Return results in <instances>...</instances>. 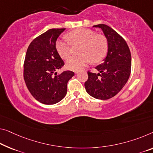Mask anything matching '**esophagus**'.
<instances>
[{
	"instance_id": "1",
	"label": "esophagus",
	"mask_w": 153,
	"mask_h": 153,
	"mask_svg": "<svg viewBox=\"0 0 153 153\" xmlns=\"http://www.w3.org/2000/svg\"><path fill=\"white\" fill-rule=\"evenodd\" d=\"M75 73H76V74H78L79 73V72H75Z\"/></svg>"
}]
</instances>
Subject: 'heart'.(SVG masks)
<instances>
[{
	"mask_svg": "<svg viewBox=\"0 0 153 153\" xmlns=\"http://www.w3.org/2000/svg\"><path fill=\"white\" fill-rule=\"evenodd\" d=\"M68 39H59L56 42V49L61 57L66 59L72 53L71 43L82 44L81 56L70 58L66 62L69 70L79 71L91 63L100 62L107 52V42L104 36L96 35L93 30L88 29H77L68 35Z\"/></svg>",
	"mask_w": 153,
	"mask_h": 153,
	"instance_id": "obj_1",
	"label": "heart"
}]
</instances>
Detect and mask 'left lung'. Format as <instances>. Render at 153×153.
<instances>
[{"label":"left lung","mask_w":153,"mask_h":153,"mask_svg":"<svg viewBox=\"0 0 153 153\" xmlns=\"http://www.w3.org/2000/svg\"><path fill=\"white\" fill-rule=\"evenodd\" d=\"M107 40V56L95 68L98 72H88L85 83L86 91L92 97L107 100L116 96L127 82L131 69V55L126 41L106 25H97Z\"/></svg>","instance_id":"8db88e82"}]
</instances>
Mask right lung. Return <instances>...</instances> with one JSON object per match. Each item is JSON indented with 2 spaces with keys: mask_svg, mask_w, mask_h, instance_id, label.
<instances>
[{
  "mask_svg": "<svg viewBox=\"0 0 153 153\" xmlns=\"http://www.w3.org/2000/svg\"><path fill=\"white\" fill-rule=\"evenodd\" d=\"M65 29H51L31 42L24 63V79L28 90L41 103L54 105L67 94V83L74 75L72 71L58 74L64 62L56 49V42Z\"/></svg>",
  "mask_w": 153,
  "mask_h": 153,
  "instance_id": "add662e5",
  "label": "right lung"
}]
</instances>
